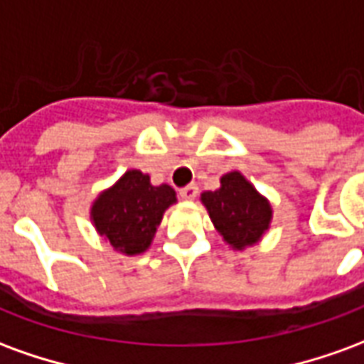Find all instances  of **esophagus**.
I'll use <instances>...</instances> for the list:
<instances>
[{
    "label": "esophagus",
    "mask_w": 364,
    "mask_h": 364,
    "mask_svg": "<svg viewBox=\"0 0 364 364\" xmlns=\"http://www.w3.org/2000/svg\"><path fill=\"white\" fill-rule=\"evenodd\" d=\"M179 195H181V198H185V200H193V198L198 195V187L197 185H187V187H183V189L179 191Z\"/></svg>",
    "instance_id": "esophagus-1"
}]
</instances>
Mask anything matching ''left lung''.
Instances as JSON below:
<instances>
[{
    "mask_svg": "<svg viewBox=\"0 0 364 364\" xmlns=\"http://www.w3.org/2000/svg\"><path fill=\"white\" fill-rule=\"evenodd\" d=\"M214 228L232 250H245L259 242L271 226L273 208L240 171L220 177V189L200 195Z\"/></svg>",
    "mask_w": 364,
    "mask_h": 364,
    "instance_id": "left-lung-1",
    "label": "left lung"
}]
</instances>
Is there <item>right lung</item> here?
Listing matches in <instances>:
<instances>
[{
    "label": "right lung",
    "mask_w": 364,
    "mask_h": 364,
    "mask_svg": "<svg viewBox=\"0 0 364 364\" xmlns=\"http://www.w3.org/2000/svg\"><path fill=\"white\" fill-rule=\"evenodd\" d=\"M177 203L169 185H151L150 175L128 169L91 205V222L117 252L138 255L150 247L159 222Z\"/></svg>",
    "instance_id": "right-lung-1"
}]
</instances>
